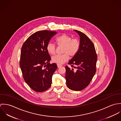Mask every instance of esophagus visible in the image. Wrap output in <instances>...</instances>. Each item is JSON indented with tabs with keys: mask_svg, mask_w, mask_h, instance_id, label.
Masks as SVG:
<instances>
[{
	"mask_svg": "<svg viewBox=\"0 0 121 121\" xmlns=\"http://www.w3.org/2000/svg\"><path fill=\"white\" fill-rule=\"evenodd\" d=\"M57 67H58V68H60V67H61L62 66V65H61V64H57Z\"/></svg>",
	"mask_w": 121,
	"mask_h": 121,
	"instance_id": "obj_1",
	"label": "esophagus"
}]
</instances>
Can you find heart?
Here are the masks:
<instances>
[{
	"label": "heart",
	"mask_w": 121,
	"mask_h": 121,
	"mask_svg": "<svg viewBox=\"0 0 121 121\" xmlns=\"http://www.w3.org/2000/svg\"><path fill=\"white\" fill-rule=\"evenodd\" d=\"M58 47H62L61 55H56L52 57V62L57 64H63L67 61L70 57L75 56L79 52L81 42L77 38H72L69 35L63 34L57 37L55 39ZM48 52L51 55L56 53V47L52 42H49L46 47Z\"/></svg>",
	"instance_id": "b5f03b06"
}]
</instances>
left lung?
Returning a JSON list of instances; mask_svg holds the SVG:
<instances>
[{
	"label": "left lung",
	"mask_w": 121,
	"mask_h": 121,
	"mask_svg": "<svg viewBox=\"0 0 121 121\" xmlns=\"http://www.w3.org/2000/svg\"><path fill=\"white\" fill-rule=\"evenodd\" d=\"M80 36L81 47L77 54L68 63L71 69L66 66L67 85L69 89L80 91L87 86L92 80L95 72L97 56L93 42L84 33L75 30Z\"/></svg>",
	"instance_id": "1"
}]
</instances>
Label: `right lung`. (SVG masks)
<instances>
[{
  "label": "right lung",
  "instance_id": "add662e5",
  "mask_svg": "<svg viewBox=\"0 0 121 121\" xmlns=\"http://www.w3.org/2000/svg\"><path fill=\"white\" fill-rule=\"evenodd\" d=\"M56 32L38 31L23 43L20 53V67L25 82L33 90L42 92L50 87L52 76L57 69L56 63L50 64V55L46 47Z\"/></svg>",
  "mask_w": 121,
  "mask_h": 121
}]
</instances>
